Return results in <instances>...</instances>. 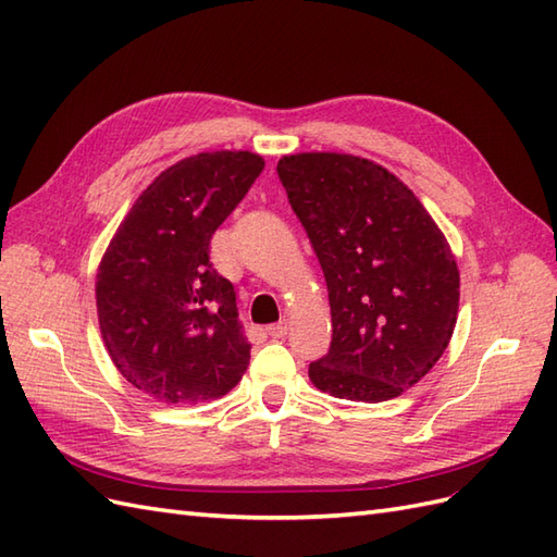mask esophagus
I'll return each mask as SVG.
<instances>
[{
    "label": "esophagus",
    "mask_w": 557,
    "mask_h": 557,
    "mask_svg": "<svg viewBox=\"0 0 557 557\" xmlns=\"http://www.w3.org/2000/svg\"><path fill=\"white\" fill-rule=\"evenodd\" d=\"M265 332H268V336H273V338H284V336H287V332H289V322L287 320H280L275 324H270Z\"/></svg>",
    "instance_id": "1"
}]
</instances>
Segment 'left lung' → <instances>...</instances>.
<instances>
[{
  "instance_id": "8db88e82",
  "label": "left lung",
  "mask_w": 557,
  "mask_h": 557,
  "mask_svg": "<svg viewBox=\"0 0 557 557\" xmlns=\"http://www.w3.org/2000/svg\"><path fill=\"white\" fill-rule=\"evenodd\" d=\"M277 176L318 253L332 306V346L310 362L312 386L341 400L386 403L447 350L459 268L431 213L381 164L298 152Z\"/></svg>"
}]
</instances>
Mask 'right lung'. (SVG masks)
<instances>
[{
  "label": "right lung",
  "mask_w": 557,
  "mask_h": 557,
  "mask_svg": "<svg viewBox=\"0 0 557 557\" xmlns=\"http://www.w3.org/2000/svg\"><path fill=\"white\" fill-rule=\"evenodd\" d=\"M249 150L199 152L138 195L96 275L98 324L120 374L166 405L219 400L247 372L233 284L209 242L259 178Z\"/></svg>",
  "instance_id": "add662e5"
}]
</instances>
